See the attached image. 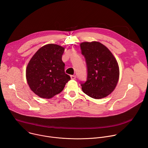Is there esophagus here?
<instances>
[{"label":"esophagus","mask_w":148,"mask_h":148,"mask_svg":"<svg viewBox=\"0 0 148 148\" xmlns=\"http://www.w3.org/2000/svg\"><path fill=\"white\" fill-rule=\"evenodd\" d=\"M70 77L72 79H75L76 78V75H71Z\"/></svg>","instance_id":"1"}]
</instances>
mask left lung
<instances>
[{
  "mask_svg": "<svg viewBox=\"0 0 148 148\" xmlns=\"http://www.w3.org/2000/svg\"><path fill=\"white\" fill-rule=\"evenodd\" d=\"M80 48L87 70L86 81L80 82L82 91L95 99L108 96L114 90L119 79V70L115 58L99 42H84Z\"/></svg>",
  "mask_w": 148,
  "mask_h": 148,
  "instance_id": "8db88e82",
  "label": "left lung"
}]
</instances>
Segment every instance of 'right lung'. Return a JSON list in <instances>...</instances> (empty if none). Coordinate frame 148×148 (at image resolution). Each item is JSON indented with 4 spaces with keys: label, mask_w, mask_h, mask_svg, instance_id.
I'll return each instance as SVG.
<instances>
[{
    "label": "right lung",
    "mask_w": 148,
    "mask_h": 148,
    "mask_svg": "<svg viewBox=\"0 0 148 148\" xmlns=\"http://www.w3.org/2000/svg\"><path fill=\"white\" fill-rule=\"evenodd\" d=\"M64 51V47L49 44L41 47L30 60L26 69L27 81L30 89L40 97H53L70 80L62 61Z\"/></svg>",
    "instance_id": "add662e5"
}]
</instances>
